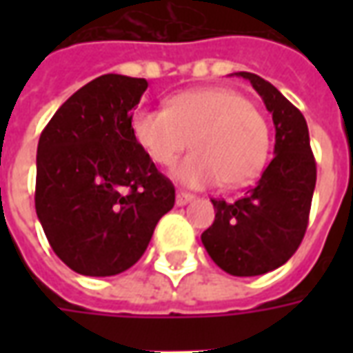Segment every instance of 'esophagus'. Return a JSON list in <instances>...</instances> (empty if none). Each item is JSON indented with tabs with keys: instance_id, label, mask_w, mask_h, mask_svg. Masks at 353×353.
Wrapping results in <instances>:
<instances>
[{
	"instance_id": "esophagus-1",
	"label": "esophagus",
	"mask_w": 353,
	"mask_h": 353,
	"mask_svg": "<svg viewBox=\"0 0 353 353\" xmlns=\"http://www.w3.org/2000/svg\"><path fill=\"white\" fill-rule=\"evenodd\" d=\"M191 200H194L191 192H185V191H177L176 192V204L177 206H185V204H189Z\"/></svg>"
}]
</instances>
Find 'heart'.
<instances>
[{"instance_id": "obj_1", "label": "heart", "mask_w": 353, "mask_h": 353, "mask_svg": "<svg viewBox=\"0 0 353 353\" xmlns=\"http://www.w3.org/2000/svg\"><path fill=\"white\" fill-rule=\"evenodd\" d=\"M132 136L159 166H168L189 143L194 151L176 162L172 177L187 187L252 183L270 153V126L259 109L230 88L174 94L166 109L139 108Z\"/></svg>"}]
</instances>
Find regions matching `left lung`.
<instances>
[{"instance_id": "left-lung-1", "label": "left lung", "mask_w": 353, "mask_h": 353, "mask_svg": "<svg viewBox=\"0 0 353 353\" xmlns=\"http://www.w3.org/2000/svg\"><path fill=\"white\" fill-rule=\"evenodd\" d=\"M236 75L252 83L272 113L274 159L244 199L232 204L212 200L215 221L202 232V244L225 272L261 276L288 263L303 242L316 187V161L303 113L259 75Z\"/></svg>"}]
</instances>
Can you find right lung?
<instances>
[{"label":"right lung","instance_id":"right-lung-1","mask_svg":"<svg viewBox=\"0 0 353 353\" xmlns=\"http://www.w3.org/2000/svg\"><path fill=\"white\" fill-rule=\"evenodd\" d=\"M145 79L108 73L60 105L37 145L35 212L52 252L83 276L136 265L176 202L132 136Z\"/></svg>","mask_w":353,"mask_h":353}]
</instances>
